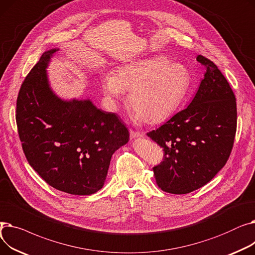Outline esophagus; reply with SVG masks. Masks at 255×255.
I'll list each match as a JSON object with an SVG mask.
<instances>
[{
  "label": "esophagus",
  "mask_w": 255,
  "mask_h": 255,
  "mask_svg": "<svg viewBox=\"0 0 255 255\" xmlns=\"http://www.w3.org/2000/svg\"><path fill=\"white\" fill-rule=\"evenodd\" d=\"M143 134L140 133L139 131H134V130H130V136L131 138H137V137H141Z\"/></svg>",
  "instance_id": "obj_1"
}]
</instances>
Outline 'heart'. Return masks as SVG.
I'll list each match as a JSON object with an SVG mask.
<instances>
[{"instance_id":"1","label":"heart","mask_w":255,"mask_h":255,"mask_svg":"<svg viewBox=\"0 0 255 255\" xmlns=\"http://www.w3.org/2000/svg\"><path fill=\"white\" fill-rule=\"evenodd\" d=\"M191 83L189 70L183 64L170 63L166 57L136 61L119 68L117 76L103 78L104 93L121 100L131 92L129 104L144 122H163L179 109Z\"/></svg>"}]
</instances>
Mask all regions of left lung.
Segmentation results:
<instances>
[{"label": "left lung", "mask_w": 255, "mask_h": 255, "mask_svg": "<svg viewBox=\"0 0 255 255\" xmlns=\"http://www.w3.org/2000/svg\"><path fill=\"white\" fill-rule=\"evenodd\" d=\"M196 60L207 71L191 103L146 133L164 151L163 161L153 167L156 183L172 194L192 192L215 177L230 158L237 131L229 82L211 60Z\"/></svg>", "instance_id": "1"}]
</instances>
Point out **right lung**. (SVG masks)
Masks as SVG:
<instances>
[{"instance_id": "obj_1", "label": "right lung", "mask_w": 255, "mask_h": 255, "mask_svg": "<svg viewBox=\"0 0 255 255\" xmlns=\"http://www.w3.org/2000/svg\"><path fill=\"white\" fill-rule=\"evenodd\" d=\"M58 49L45 51L24 78L16 101V125L26 160L48 185L90 195L104 185L113 154L129 140L114 113L90 100L64 101L48 85L45 68Z\"/></svg>"}]
</instances>
